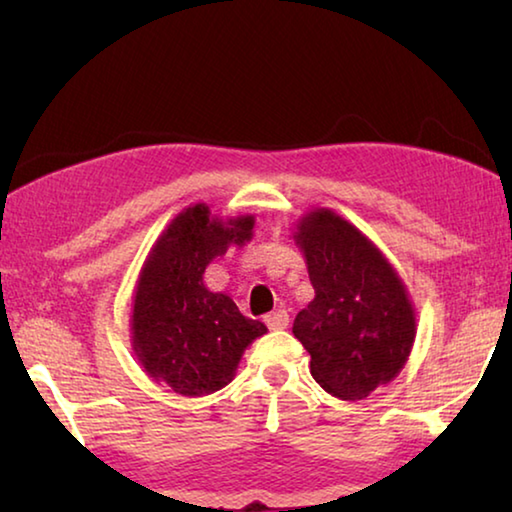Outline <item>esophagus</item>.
Returning <instances> with one entry per match:
<instances>
[{
	"mask_svg": "<svg viewBox=\"0 0 512 512\" xmlns=\"http://www.w3.org/2000/svg\"><path fill=\"white\" fill-rule=\"evenodd\" d=\"M264 320L271 329H287L289 327V314L284 309L273 311V314H268Z\"/></svg>",
	"mask_w": 512,
	"mask_h": 512,
	"instance_id": "34e87169",
	"label": "esophagus"
}]
</instances>
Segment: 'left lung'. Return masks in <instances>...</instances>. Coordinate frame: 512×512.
Listing matches in <instances>:
<instances>
[{
	"label": "left lung",
	"mask_w": 512,
	"mask_h": 512,
	"mask_svg": "<svg viewBox=\"0 0 512 512\" xmlns=\"http://www.w3.org/2000/svg\"><path fill=\"white\" fill-rule=\"evenodd\" d=\"M293 241L316 291L293 323L311 377L329 395L366 400L411 357L418 318L409 289L375 241L329 207L302 214Z\"/></svg>",
	"instance_id": "left-lung-1"
}]
</instances>
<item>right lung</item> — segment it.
Returning <instances> with one entry per match:
<instances>
[{
    "instance_id": "obj_1",
    "label": "right lung",
    "mask_w": 512,
    "mask_h": 512,
    "mask_svg": "<svg viewBox=\"0 0 512 512\" xmlns=\"http://www.w3.org/2000/svg\"><path fill=\"white\" fill-rule=\"evenodd\" d=\"M255 214L219 216L207 203L178 212L155 239L137 275L131 348L146 375L173 393L201 397L237 375L250 343L268 329L246 318L228 293L210 291L203 275L230 246L253 239Z\"/></svg>"
}]
</instances>
